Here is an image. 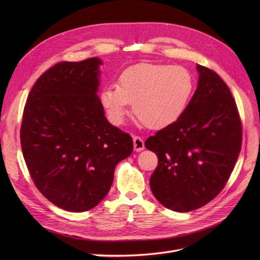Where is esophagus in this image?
I'll return each instance as SVG.
<instances>
[{"mask_svg": "<svg viewBox=\"0 0 260 260\" xmlns=\"http://www.w3.org/2000/svg\"><path fill=\"white\" fill-rule=\"evenodd\" d=\"M133 145H135V151L140 152L144 149V141L141 137H133Z\"/></svg>", "mask_w": 260, "mask_h": 260, "instance_id": "esophagus-1", "label": "esophagus"}]
</instances>
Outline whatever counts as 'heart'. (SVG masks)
I'll return each mask as SVG.
<instances>
[{
	"instance_id": "heart-1",
	"label": "heart",
	"mask_w": 260,
	"mask_h": 260,
	"mask_svg": "<svg viewBox=\"0 0 260 260\" xmlns=\"http://www.w3.org/2000/svg\"><path fill=\"white\" fill-rule=\"evenodd\" d=\"M194 91L190 70L182 66L141 62L128 67L116 85L101 93L109 120L119 124L133 104V113L145 127L162 129L183 115Z\"/></svg>"
}]
</instances>
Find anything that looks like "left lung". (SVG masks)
Masks as SVG:
<instances>
[{
  "instance_id": "8db88e82",
  "label": "left lung",
  "mask_w": 260,
  "mask_h": 260,
  "mask_svg": "<svg viewBox=\"0 0 260 260\" xmlns=\"http://www.w3.org/2000/svg\"><path fill=\"white\" fill-rule=\"evenodd\" d=\"M199 85L183 115L145 141L158 157L151 190L171 210L187 212L222 191L242 146V122L225 82L198 65Z\"/></svg>"
}]
</instances>
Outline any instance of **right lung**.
Listing matches in <instances>:
<instances>
[{
    "mask_svg": "<svg viewBox=\"0 0 260 260\" xmlns=\"http://www.w3.org/2000/svg\"><path fill=\"white\" fill-rule=\"evenodd\" d=\"M92 57L60 61L39 78L23 108L20 144L35 185L54 205L80 212L112 186L116 165L133 151L130 135L107 121Z\"/></svg>",
    "mask_w": 260,
    "mask_h": 260,
    "instance_id": "right-lung-1",
    "label": "right lung"
}]
</instances>
